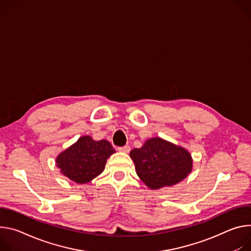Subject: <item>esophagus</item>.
<instances>
[{
    "instance_id": "obj_1",
    "label": "esophagus",
    "mask_w": 251,
    "mask_h": 251,
    "mask_svg": "<svg viewBox=\"0 0 251 251\" xmlns=\"http://www.w3.org/2000/svg\"><path fill=\"white\" fill-rule=\"evenodd\" d=\"M118 151H122V152H126V153H127V152H129V151H130V147H129V146L120 147V148H118Z\"/></svg>"
}]
</instances>
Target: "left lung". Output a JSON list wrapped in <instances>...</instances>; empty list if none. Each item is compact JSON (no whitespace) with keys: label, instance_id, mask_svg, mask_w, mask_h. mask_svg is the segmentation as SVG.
<instances>
[{"label":"left lung","instance_id":"8db88e82","mask_svg":"<svg viewBox=\"0 0 251 251\" xmlns=\"http://www.w3.org/2000/svg\"><path fill=\"white\" fill-rule=\"evenodd\" d=\"M129 155L137 176L151 189L174 185L192 170L189 152L160 137L151 138L141 149L132 150Z\"/></svg>","mask_w":251,"mask_h":251}]
</instances>
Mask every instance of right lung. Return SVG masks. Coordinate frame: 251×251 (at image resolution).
<instances>
[{
	"mask_svg": "<svg viewBox=\"0 0 251 251\" xmlns=\"http://www.w3.org/2000/svg\"><path fill=\"white\" fill-rule=\"evenodd\" d=\"M115 150L107 141H94L89 135L59 154L57 166L61 173L77 183H87L104 170L106 159Z\"/></svg>",
	"mask_w": 251,
	"mask_h": 251,
	"instance_id": "right-lung-1",
	"label": "right lung"
}]
</instances>
